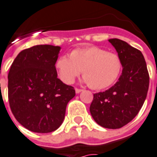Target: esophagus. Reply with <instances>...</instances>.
Here are the masks:
<instances>
[{"mask_svg":"<svg viewBox=\"0 0 157 157\" xmlns=\"http://www.w3.org/2000/svg\"><path fill=\"white\" fill-rule=\"evenodd\" d=\"M82 91V89H79V88H75V93L76 94H80Z\"/></svg>","mask_w":157,"mask_h":157,"instance_id":"esophagus-1","label":"esophagus"}]
</instances>
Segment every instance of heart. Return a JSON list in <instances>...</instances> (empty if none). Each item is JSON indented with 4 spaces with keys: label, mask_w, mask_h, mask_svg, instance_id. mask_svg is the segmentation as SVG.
I'll return each mask as SVG.
<instances>
[{
    "label": "heart",
    "mask_w": 157,
    "mask_h": 157,
    "mask_svg": "<svg viewBox=\"0 0 157 157\" xmlns=\"http://www.w3.org/2000/svg\"><path fill=\"white\" fill-rule=\"evenodd\" d=\"M59 79L65 84L73 83L82 71L83 82L94 90L109 87L119 78L122 63L119 56L98 47L75 49L61 56L55 63Z\"/></svg>",
    "instance_id": "1"
}]
</instances>
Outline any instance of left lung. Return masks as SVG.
Listing matches in <instances>:
<instances>
[{
	"mask_svg": "<svg viewBox=\"0 0 157 157\" xmlns=\"http://www.w3.org/2000/svg\"><path fill=\"white\" fill-rule=\"evenodd\" d=\"M109 41L122 63L118 82L105 92L94 94L90 113L101 127L117 129L130 122L143 106L149 88V73L142 52L124 40Z\"/></svg>",
	"mask_w": 157,
	"mask_h": 157,
	"instance_id": "8db88e82",
	"label": "left lung"
}]
</instances>
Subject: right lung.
Wrapping results in <instances>:
<instances>
[{
    "label": "right lung",
    "mask_w": 157,
    "mask_h": 157,
    "mask_svg": "<svg viewBox=\"0 0 157 157\" xmlns=\"http://www.w3.org/2000/svg\"><path fill=\"white\" fill-rule=\"evenodd\" d=\"M61 48L37 45L19 52L8 73V100L16 120L34 132L48 133L63 123L74 87L58 78Z\"/></svg>",
    "instance_id": "1"
}]
</instances>
